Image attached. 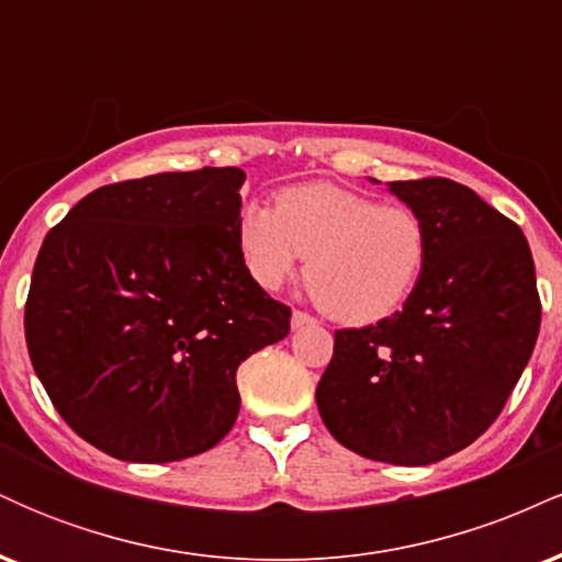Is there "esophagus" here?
Here are the masks:
<instances>
[{"instance_id": "obj_1", "label": "esophagus", "mask_w": 562, "mask_h": 562, "mask_svg": "<svg viewBox=\"0 0 562 562\" xmlns=\"http://www.w3.org/2000/svg\"><path fill=\"white\" fill-rule=\"evenodd\" d=\"M312 317H308L306 312H293V317H290V325H293V330H299L303 325H312Z\"/></svg>"}]
</instances>
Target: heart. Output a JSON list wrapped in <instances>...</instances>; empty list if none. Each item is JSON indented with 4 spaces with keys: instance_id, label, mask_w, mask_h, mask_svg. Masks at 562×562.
I'll list each match as a JSON object with an SVG mask.
<instances>
[{
    "instance_id": "heart-1",
    "label": "heart",
    "mask_w": 562,
    "mask_h": 562,
    "mask_svg": "<svg viewBox=\"0 0 562 562\" xmlns=\"http://www.w3.org/2000/svg\"><path fill=\"white\" fill-rule=\"evenodd\" d=\"M237 245L248 274L274 290L306 256L314 299L344 325L391 317L420 282L430 237L409 205L327 182L282 190L274 209L243 205Z\"/></svg>"
}]
</instances>
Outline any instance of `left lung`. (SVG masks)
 Instances as JSON below:
<instances>
[{
	"label": "left lung",
	"instance_id": "8db88e82",
	"mask_svg": "<svg viewBox=\"0 0 562 562\" xmlns=\"http://www.w3.org/2000/svg\"><path fill=\"white\" fill-rule=\"evenodd\" d=\"M423 216L430 250L402 312L335 330L317 406L367 460L430 465L499 417L539 335L531 248L515 222L443 177L391 182Z\"/></svg>",
	"mask_w": 562,
	"mask_h": 562
}]
</instances>
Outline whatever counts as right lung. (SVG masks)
I'll return each instance as SVG.
<instances>
[{"label": "right lung", "instance_id": "obj_1", "mask_svg": "<svg viewBox=\"0 0 562 562\" xmlns=\"http://www.w3.org/2000/svg\"><path fill=\"white\" fill-rule=\"evenodd\" d=\"M243 169L105 184L44 237L25 344L70 428L126 462L216 447L240 412L237 367L290 333L237 245Z\"/></svg>", "mask_w": 562, "mask_h": 562}]
</instances>
